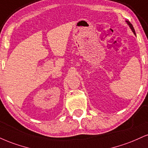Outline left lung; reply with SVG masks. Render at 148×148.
I'll return each mask as SVG.
<instances>
[{"label":"left lung","instance_id":"left-lung-1","mask_svg":"<svg viewBox=\"0 0 148 148\" xmlns=\"http://www.w3.org/2000/svg\"><path fill=\"white\" fill-rule=\"evenodd\" d=\"M126 22H127V23L128 25H129V26H130V27L131 28V29H132V31L133 32H134V34H136V33H135V31H134V27H133V26H132V25L130 23V22H129V21H126Z\"/></svg>","mask_w":148,"mask_h":148}]
</instances>
